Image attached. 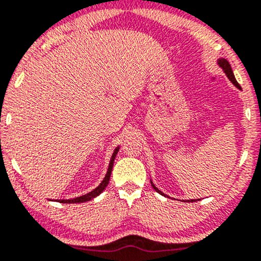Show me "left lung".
Listing matches in <instances>:
<instances>
[{"instance_id": "left-lung-1", "label": "left lung", "mask_w": 261, "mask_h": 261, "mask_svg": "<svg viewBox=\"0 0 261 261\" xmlns=\"http://www.w3.org/2000/svg\"><path fill=\"white\" fill-rule=\"evenodd\" d=\"M219 64H220V67H221V68L224 69V72H225L226 75H228V77H229V80H230L231 82L234 83V85L238 87V88H242V87L239 86V83L237 82V80H235V77H234V73H232V71H231V67H230V64H229L228 61H226V60H224V58H223V60H220V61H219ZM153 188H154V189L156 190V192L159 193V194L164 195L163 193L161 192V190H158V189H156V188L154 187V186H153Z\"/></svg>"}]
</instances>
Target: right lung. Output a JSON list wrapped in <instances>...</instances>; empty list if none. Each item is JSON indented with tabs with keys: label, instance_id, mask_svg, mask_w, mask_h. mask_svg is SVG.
Masks as SVG:
<instances>
[{
	"label": "right lung",
	"instance_id": "obj_1",
	"mask_svg": "<svg viewBox=\"0 0 261 261\" xmlns=\"http://www.w3.org/2000/svg\"><path fill=\"white\" fill-rule=\"evenodd\" d=\"M118 150H119V148H116V150H114L113 155H112V158H111V162H109V167H108V172H107V174H106L105 179H103V181H102V183L99 184V186H98V187L96 188V189L92 190V192H91V193H88V194L82 195V197H78V198H75V199H69V200H60V203H66V204H68V203H83V201L92 200V199H93V198L98 197V195H99L100 193H102L103 190L106 189V187L108 186V183H109V178H111L112 168H113L114 158H116V155H117V153H118Z\"/></svg>",
	"mask_w": 261,
	"mask_h": 261
}]
</instances>
